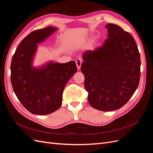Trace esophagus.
Wrapping results in <instances>:
<instances>
[{"mask_svg":"<svg viewBox=\"0 0 153 153\" xmlns=\"http://www.w3.org/2000/svg\"><path fill=\"white\" fill-rule=\"evenodd\" d=\"M75 62H76V67H77L78 69H80V68H81L82 62V59H76V61H75Z\"/></svg>","mask_w":153,"mask_h":153,"instance_id":"34e87169","label":"esophagus"}]
</instances>
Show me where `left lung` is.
Listing matches in <instances>:
<instances>
[{"label":"left lung","instance_id":"obj_1","mask_svg":"<svg viewBox=\"0 0 153 153\" xmlns=\"http://www.w3.org/2000/svg\"><path fill=\"white\" fill-rule=\"evenodd\" d=\"M108 38L94 51L82 54L88 101L104 112L121 108L135 93L140 77V57L135 41L121 27L108 24Z\"/></svg>","mask_w":153,"mask_h":153}]
</instances>
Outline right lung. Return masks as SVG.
I'll list each match as a JSON object with an SVG mask.
<instances>
[{
  "label": "right lung",
  "instance_id": "add662e5",
  "mask_svg": "<svg viewBox=\"0 0 153 153\" xmlns=\"http://www.w3.org/2000/svg\"><path fill=\"white\" fill-rule=\"evenodd\" d=\"M58 29L50 26L31 32L18 45L11 64V82L22 105L36 115H47L62 105V92L77 68L75 61L47 62L33 65L38 44L45 41Z\"/></svg>",
  "mask_w": 153,
  "mask_h": 153
}]
</instances>
